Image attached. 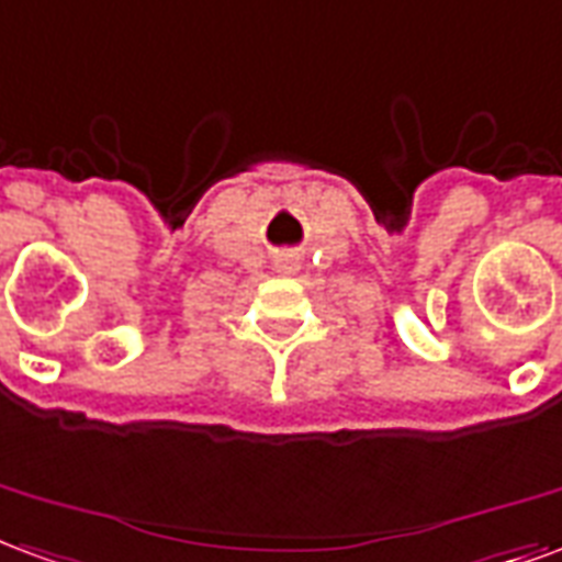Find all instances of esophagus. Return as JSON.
<instances>
[{"label": "esophagus", "mask_w": 562, "mask_h": 562, "mask_svg": "<svg viewBox=\"0 0 562 562\" xmlns=\"http://www.w3.org/2000/svg\"><path fill=\"white\" fill-rule=\"evenodd\" d=\"M281 269H296V263H293V260H284V263H281Z\"/></svg>", "instance_id": "obj_1"}]
</instances>
